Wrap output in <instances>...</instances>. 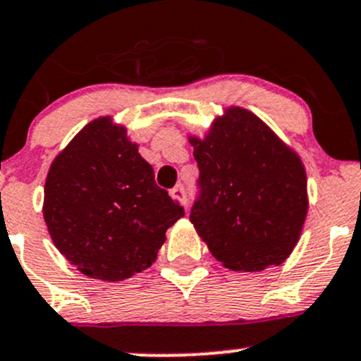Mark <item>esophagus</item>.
<instances>
[{
  "label": "esophagus",
  "instance_id": "1",
  "mask_svg": "<svg viewBox=\"0 0 361 361\" xmlns=\"http://www.w3.org/2000/svg\"><path fill=\"white\" fill-rule=\"evenodd\" d=\"M170 196H172L173 200H179L180 203L188 204V196H185V189H184V185H182V184H177L176 188L170 191Z\"/></svg>",
  "mask_w": 361,
  "mask_h": 361
}]
</instances>
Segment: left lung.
Masks as SVG:
<instances>
[{"instance_id": "obj_1", "label": "left lung", "mask_w": 361, "mask_h": 361, "mask_svg": "<svg viewBox=\"0 0 361 361\" xmlns=\"http://www.w3.org/2000/svg\"><path fill=\"white\" fill-rule=\"evenodd\" d=\"M191 145L200 179L189 220L213 257L247 272L284 262L308 212L298 154L243 108H228Z\"/></svg>"}]
</instances>
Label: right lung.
<instances>
[{
  "mask_svg": "<svg viewBox=\"0 0 361 361\" xmlns=\"http://www.w3.org/2000/svg\"><path fill=\"white\" fill-rule=\"evenodd\" d=\"M53 243L84 275L123 281L148 269L184 208L108 117L87 123L53 161L44 188Z\"/></svg>",
  "mask_w": 361,
  "mask_h": 361,
  "instance_id": "1",
  "label": "right lung"
}]
</instances>
